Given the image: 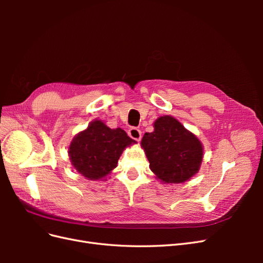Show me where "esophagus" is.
I'll use <instances>...</instances> for the list:
<instances>
[{"label":"esophagus","mask_w":263,"mask_h":263,"mask_svg":"<svg viewBox=\"0 0 263 263\" xmlns=\"http://www.w3.org/2000/svg\"><path fill=\"white\" fill-rule=\"evenodd\" d=\"M128 135H129L130 138H133L134 140H136V141H140V139H141L140 129L135 128V127H132V128L128 130Z\"/></svg>","instance_id":"esophagus-1"}]
</instances>
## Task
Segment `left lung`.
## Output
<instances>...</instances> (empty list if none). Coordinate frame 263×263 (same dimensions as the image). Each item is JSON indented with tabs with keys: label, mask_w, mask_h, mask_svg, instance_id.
I'll use <instances>...</instances> for the list:
<instances>
[{
	"label": "left lung",
	"mask_w": 263,
	"mask_h": 263,
	"mask_svg": "<svg viewBox=\"0 0 263 263\" xmlns=\"http://www.w3.org/2000/svg\"><path fill=\"white\" fill-rule=\"evenodd\" d=\"M154 128L141 139L151 171L164 183H183L192 178L203 160L201 141L169 115L159 117Z\"/></svg>",
	"instance_id": "1"
}]
</instances>
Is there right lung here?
Segmentation results:
<instances>
[{
	"label": "right lung",
	"instance_id": "right-lung-1",
	"mask_svg": "<svg viewBox=\"0 0 263 263\" xmlns=\"http://www.w3.org/2000/svg\"><path fill=\"white\" fill-rule=\"evenodd\" d=\"M134 142L122 128L112 129L95 119L74 136L68 154L74 169L84 178L101 180L116 168L124 149Z\"/></svg>",
	"mask_w": 263,
	"mask_h": 263
}]
</instances>
